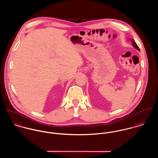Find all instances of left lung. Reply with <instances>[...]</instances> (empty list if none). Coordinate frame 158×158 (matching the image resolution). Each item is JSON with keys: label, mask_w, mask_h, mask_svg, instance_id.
Returning a JSON list of instances; mask_svg holds the SVG:
<instances>
[{"label": "left lung", "mask_w": 158, "mask_h": 158, "mask_svg": "<svg viewBox=\"0 0 158 158\" xmlns=\"http://www.w3.org/2000/svg\"><path fill=\"white\" fill-rule=\"evenodd\" d=\"M131 41H132V43H133V46L136 48L137 50H139V51H140V48H139V47H138V45H137V44L135 43V40H133V39H130V40Z\"/></svg>", "instance_id": "obj_1"}]
</instances>
